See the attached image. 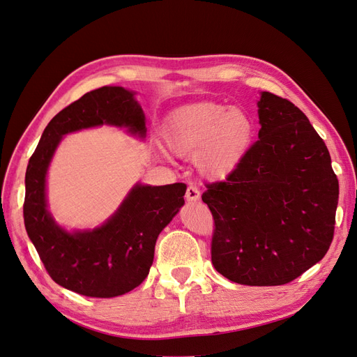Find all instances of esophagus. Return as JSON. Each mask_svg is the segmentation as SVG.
<instances>
[{
	"instance_id": "esophagus-1",
	"label": "esophagus",
	"mask_w": 357,
	"mask_h": 357,
	"mask_svg": "<svg viewBox=\"0 0 357 357\" xmlns=\"http://www.w3.org/2000/svg\"><path fill=\"white\" fill-rule=\"evenodd\" d=\"M200 190L197 188L195 185H188V188H187V192H185V199L188 200V202H197V200H200Z\"/></svg>"
}]
</instances>
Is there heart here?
<instances>
[{"label": "heart", "mask_w": 357, "mask_h": 357, "mask_svg": "<svg viewBox=\"0 0 357 357\" xmlns=\"http://www.w3.org/2000/svg\"><path fill=\"white\" fill-rule=\"evenodd\" d=\"M252 134L244 112L212 101L182 105L167 116L163 128L169 150L181 157L195 155L197 167L213 179L227 178L241 163Z\"/></svg>", "instance_id": "b5f03b06"}]
</instances>
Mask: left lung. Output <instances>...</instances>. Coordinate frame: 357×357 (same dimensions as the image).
Returning a JSON list of instances; mask_svg holds the SVG:
<instances>
[{
    "label": "left lung",
    "instance_id": "1",
    "mask_svg": "<svg viewBox=\"0 0 357 357\" xmlns=\"http://www.w3.org/2000/svg\"><path fill=\"white\" fill-rule=\"evenodd\" d=\"M259 139L202 199L215 220L212 263L244 285H284L334 238L338 179L324 139L287 98L261 92Z\"/></svg>",
    "mask_w": 357,
    "mask_h": 357
}]
</instances>
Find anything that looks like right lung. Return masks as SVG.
I'll use <instances>...</instances> for the list:
<instances>
[{"label":"right lung","mask_w":357,"mask_h":357,"mask_svg":"<svg viewBox=\"0 0 357 357\" xmlns=\"http://www.w3.org/2000/svg\"><path fill=\"white\" fill-rule=\"evenodd\" d=\"M102 123L145 135V117L134 94L122 86L86 92L51 119L26 169L24 227L52 281L77 294L109 298L138 287L150 272L158 234L183 206L185 183L137 185L102 227L69 234L52 220L45 175L64 134Z\"/></svg>","instance_id":"add662e5"}]
</instances>
